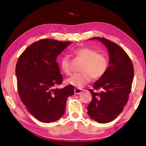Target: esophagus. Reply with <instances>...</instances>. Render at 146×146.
<instances>
[{"label": "esophagus", "instance_id": "34e87169", "mask_svg": "<svg viewBox=\"0 0 146 146\" xmlns=\"http://www.w3.org/2000/svg\"><path fill=\"white\" fill-rule=\"evenodd\" d=\"M82 92H83V90L80 89V88H75V94L76 95L80 94Z\"/></svg>", "mask_w": 146, "mask_h": 146}]
</instances>
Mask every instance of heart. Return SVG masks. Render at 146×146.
<instances>
[{
  "mask_svg": "<svg viewBox=\"0 0 146 146\" xmlns=\"http://www.w3.org/2000/svg\"><path fill=\"white\" fill-rule=\"evenodd\" d=\"M76 56L85 61L82 73H75L66 80V83L76 88H81L90 82L92 78L98 80L107 72L108 59L105 54L99 53L95 49L87 47L77 48L73 51ZM60 66L63 72L69 75L71 72L70 61L67 56H63L60 60Z\"/></svg>",
  "mask_w": 146,
  "mask_h": 146,
  "instance_id": "1",
  "label": "heart"
}]
</instances>
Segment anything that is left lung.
<instances>
[{
    "label": "left lung",
    "mask_w": 146,
    "mask_h": 146,
    "mask_svg": "<svg viewBox=\"0 0 146 146\" xmlns=\"http://www.w3.org/2000/svg\"><path fill=\"white\" fill-rule=\"evenodd\" d=\"M106 46L109 54L107 72L94 83V92L90 89L92 100L87 107L92 119L101 123L113 121L122 112L129 100L134 78V67L128 54L116 43L104 38H93Z\"/></svg>",
    "instance_id": "1"
}]
</instances>
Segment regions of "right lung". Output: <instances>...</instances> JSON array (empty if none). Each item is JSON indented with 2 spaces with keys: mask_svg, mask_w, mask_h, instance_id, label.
I'll return each mask as SVG.
<instances>
[{
  "mask_svg": "<svg viewBox=\"0 0 146 146\" xmlns=\"http://www.w3.org/2000/svg\"><path fill=\"white\" fill-rule=\"evenodd\" d=\"M71 43L44 39L28 46L19 58L15 67L21 100L35 119L54 122L63 116L68 97L74 87L54 88L63 82L56 58Z\"/></svg>",
  "mask_w": 146,
  "mask_h": 146,
  "instance_id": "obj_1",
  "label": "right lung"
}]
</instances>
